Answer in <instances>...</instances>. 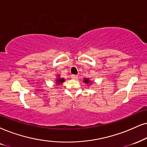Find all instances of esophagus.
<instances>
[{"mask_svg": "<svg viewBox=\"0 0 147 147\" xmlns=\"http://www.w3.org/2000/svg\"><path fill=\"white\" fill-rule=\"evenodd\" d=\"M71 78H72V79H78V76L75 75H72Z\"/></svg>", "mask_w": 147, "mask_h": 147, "instance_id": "obj_1", "label": "esophagus"}]
</instances>
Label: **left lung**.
I'll return each mask as SVG.
<instances>
[{"mask_svg": "<svg viewBox=\"0 0 147 147\" xmlns=\"http://www.w3.org/2000/svg\"><path fill=\"white\" fill-rule=\"evenodd\" d=\"M83 82L86 83V84H88V83H91V81H90V79H87V78H84V81H83Z\"/></svg>", "mask_w": 147, "mask_h": 147, "instance_id": "1", "label": "left lung"}]
</instances>
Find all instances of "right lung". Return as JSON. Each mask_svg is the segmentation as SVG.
I'll list each match as a JSON object with an SVG mask.
<instances>
[{
	"label": "right lung",
	"mask_w": 147,
	"mask_h": 147,
	"mask_svg": "<svg viewBox=\"0 0 147 147\" xmlns=\"http://www.w3.org/2000/svg\"><path fill=\"white\" fill-rule=\"evenodd\" d=\"M59 77V75H58ZM56 81V84L57 85H60L61 83H62L64 81H65L64 79H63V78H57V79L55 80Z\"/></svg>",
	"instance_id": "right-lung-1"
}]
</instances>
